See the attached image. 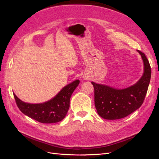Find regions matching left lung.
Segmentation results:
<instances>
[{
  "mask_svg": "<svg viewBox=\"0 0 159 159\" xmlns=\"http://www.w3.org/2000/svg\"><path fill=\"white\" fill-rule=\"evenodd\" d=\"M144 63L142 78L131 87L117 89L91 82L94 88L95 106L100 117L109 120L122 119L141 106L148 90L151 68L144 53L138 50Z\"/></svg>",
  "mask_w": 159,
  "mask_h": 159,
  "instance_id": "obj_1",
  "label": "left lung"
}]
</instances>
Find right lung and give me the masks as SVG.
<instances>
[{
  "instance_id": "right-lung-1",
  "label": "right lung",
  "mask_w": 159,
  "mask_h": 159,
  "mask_svg": "<svg viewBox=\"0 0 159 159\" xmlns=\"http://www.w3.org/2000/svg\"><path fill=\"white\" fill-rule=\"evenodd\" d=\"M79 83V80H75L65 86L56 97L44 103H27L19 99L14 93V97L19 109L28 117L42 123H57L66 117L71 95Z\"/></svg>"
}]
</instances>
